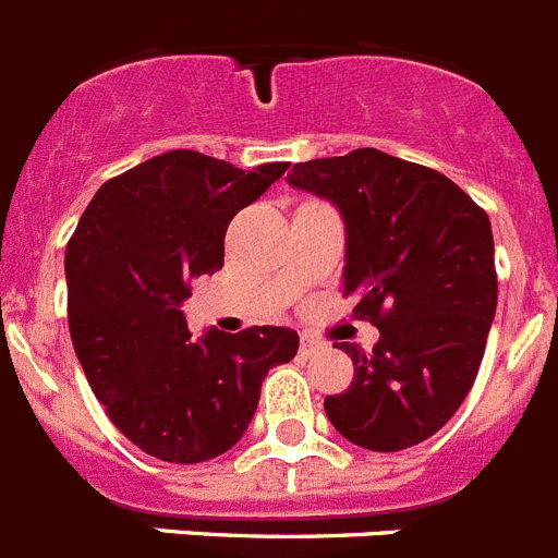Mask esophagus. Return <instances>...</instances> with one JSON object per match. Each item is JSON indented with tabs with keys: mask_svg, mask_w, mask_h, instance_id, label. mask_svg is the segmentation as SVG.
<instances>
[{
	"mask_svg": "<svg viewBox=\"0 0 558 558\" xmlns=\"http://www.w3.org/2000/svg\"><path fill=\"white\" fill-rule=\"evenodd\" d=\"M319 348H323V342H319L314 333H308V331L300 333V353H303V356H312V353H317Z\"/></svg>",
	"mask_w": 558,
	"mask_h": 558,
	"instance_id": "1",
	"label": "esophagus"
}]
</instances>
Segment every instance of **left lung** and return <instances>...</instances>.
<instances>
[{"label": "left lung", "instance_id": "obj_1", "mask_svg": "<svg viewBox=\"0 0 558 558\" xmlns=\"http://www.w3.org/2000/svg\"><path fill=\"white\" fill-rule=\"evenodd\" d=\"M289 185L331 198L345 219V298L379 328L345 393L326 396L339 435L401 452L447 424L469 396L497 308L492 221L444 173L356 148L298 162Z\"/></svg>", "mask_w": 558, "mask_h": 558}]
</instances>
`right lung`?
<instances>
[{
  "label": "right lung",
  "mask_w": 558,
  "mask_h": 558,
  "mask_svg": "<svg viewBox=\"0 0 558 558\" xmlns=\"http://www.w3.org/2000/svg\"><path fill=\"white\" fill-rule=\"evenodd\" d=\"M289 162L241 171L198 151L159 154L109 179L66 244V317L106 415L143 452L202 463L246 433L269 367L294 360L292 328L191 337L182 300L225 266L232 216Z\"/></svg>",
  "instance_id": "obj_1"
}]
</instances>
